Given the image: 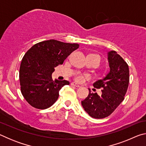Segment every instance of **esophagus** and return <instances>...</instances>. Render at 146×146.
<instances>
[{"label":"esophagus","mask_w":146,"mask_h":146,"mask_svg":"<svg viewBox=\"0 0 146 146\" xmlns=\"http://www.w3.org/2000/svg\"><path fill=\"white\" fill-rule=\"evenodd\" d=\"M71 85L72 86H74V87H76V88L80 87V85H78V84H76V83H75V82H72V83L71 84Z\"/></svg>","instance_id":"34e87169"}]
</instances>
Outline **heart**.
I'll use <instances>...</instances> for the list:
<instances>
[{"mask_svg": "<svg viewBox=\"0 0 146 146\" xmlns=\"http://www.w3.org/2000/svg\"><path fill=\"white\" fill-rule=\"evenodd\" d=\"M75 80L78 82H82L84 80V76L82 75H78L75 76Z\"/></svg>", "mask_w": 146, "mask_h": 146, "instance_id": "obj_1", "label": "heart"}]
</instances>
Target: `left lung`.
Instances as JSON below:
<instances>
[{"instance_id":"left-lung-1","label":"left lung","mask_w":146,"mask_h":146,"mask_svg":"<svg viewBox=\"0 0 146 146\" xmlns=\"http://www.w3.org/2000/svg\"><path fill=\"white\" fill-rule=\"evenodd\" d=\"M110 71L106 76L93 83L94 88H102V95L90 93L81 102L89 115L95 118L108 117L124 99L129 85V71L127 64L115 51L108 52Z\"/></svg>"}]
</instances>
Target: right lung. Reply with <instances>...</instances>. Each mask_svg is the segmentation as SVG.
<instances>
[{
    "instance_id": "obj_1",
    "label": "right lung",
    "mask_w": 146,
    "mask_h": 146,
    "mask_svg": "<svg viewBox=\"0 0 146 146\" xmlns=\"http://www.w3.org/2000/svg\"><path fill=\"white\" fill-rule=\"evenodd\" d=\"M79 48L78 44L65 43L54 39L35 44L22 60L19 71L21 93L33 107L44 110L51 107L59 96V91L68 80H53L52 73L70 54Z\"/></svg>"
}]
</instances>
